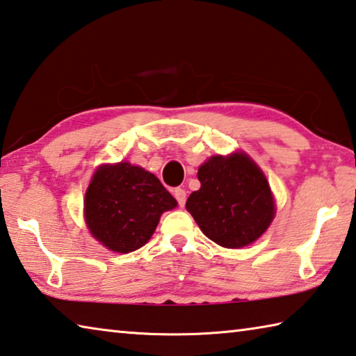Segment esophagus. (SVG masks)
Returning <instances> with one entry per match:
<instances>
[{
  "mask_svg": "<svg viewBox=\"0 0 356 356\" xmlns=\"http://www.w3.org/2000/svg\"><path fill=\"white\" fill-rule=\"evenodd\" d=\"M172 195H174V197L177 199V204H179L180 207L185 205V200H186V193H185V190L176 188V190L172 191Z\"/></svg>",
  "mask_w": 356,
  "mask_h": 356,
  "instance_id": "esophagus-1",
  "label": "esophagus"
}]
</instances>
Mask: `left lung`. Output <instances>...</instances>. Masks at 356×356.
<instances>
[{
	"instance_id": "obj_1",
	"label": "left lung",
	"mask_w": 356,
	"mask_h": 356,
	"mask_svg": "<svg viewBox=\"0 0 356 356\" xmlns=\"http://www.w3.org/2000/svg\"><path fill=\"white\" fill-rule=\"evenodd\" d=\"M200 188L186 199V210L207 238L227 249L258 240L275 215L268 179L248 154L213 156L199 166Z\"/></svg>"
}]
</instances>
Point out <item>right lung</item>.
Listing matches in <instances>:
<instances>
[{
	"label": "right lung",
	"mask_w": 356,
	"mask_h": 356,
	"mask_svg": "<svg viewBox=\"0 0 356 356\" xmlns=\"http://www.w3.org/2000/svg\"><path fill=\"white\" fill-rule=\"evenodd\" d=\"M177 205L160 180L143 168L120 161L95 171L83 199L86 222L108 250L129 254L151 240L163 211Z\"/></svg>",
	"instance_id": "add662e5"
}]
</instances>
